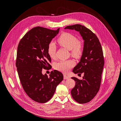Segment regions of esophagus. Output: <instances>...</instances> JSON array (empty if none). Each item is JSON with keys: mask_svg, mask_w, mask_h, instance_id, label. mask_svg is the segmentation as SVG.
Here are the masks:
<instances>
[{"mask_svg": "<svg viewBox=\"0 0 121 121\" xmlns=\"http://www.w3.org/2000/svg\"><path fill=\"white\" fill-rule=\"evenodd\" d=\"M69 77L68 76L65 75H64V79L65 80V79H69Z\"/></svg>", "mask_w": 121, "mask_h": 121, "instance_id": "obj_1", "label": "esophagus"}]
</instances>
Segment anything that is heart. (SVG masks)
<instances>
[{"label": "heart", "mask_w": 121, "mask_h": 121, "mask_svg": "<svg viewBox=\"0 0 121 121\" xmlns=\"http://www.w3.org/2000/svg\"><path fill=\"white\" fill-rule=\"evenodd\" d=\"M57 41L60 46L70 50L72 56L78 58L83 54L84 49V43L78 40L74 35L69 33H64L60 36ZM47 50L50 57H56V46L54 42L49 43ZM74 65L75 62L72 60H60L54 65V68L57 71L66 73L74 67Z\"/></svg>", "instance_id": "1"}]
</instances>
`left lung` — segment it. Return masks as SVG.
Returning <instances> with one entry per match:
<instances>
[{
  "instance_id": "left-lung-1",
  "label": "left lung",
  "mask_w": 121,
  "mask_h": 121,
  "mask_svg": "<svg viewBox=\"0 0 121 121\" xmlns=\"http://www.w3.org/2000/svg\"><path fill=\"white\" fill-rule=\"evenodd\" d=\"M65 29L80 32L84 40V49L80 61L73 69L75 74H84L82 80L71 78L76 82L71 90L74 99L86 104L95 96L100 88L104 65L103 51L98 38L89 29L80 24L68 26Z\"/></svg>"
}]
</instances>
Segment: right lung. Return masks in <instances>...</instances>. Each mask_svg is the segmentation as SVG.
<instances>
[{"label": "right lung", "mask_w": 121, "mask_h": 121, "mask_svg": "<svg viewBox=\"0 0 121 121\" xmlns=\"http://www.w3.org/2000/svg\"><path fill=\"white\" fill-rule=\"evenodd\" d=\"M59 30L36 27L23 36L17 46L16 65L22 86L29 97L39 103L49 100L64 79L57 70L51 72L49 77L42 74V69L52 68L47 46Z\"/></svg>", "instance_id": "add662e5"}]
</instances>
